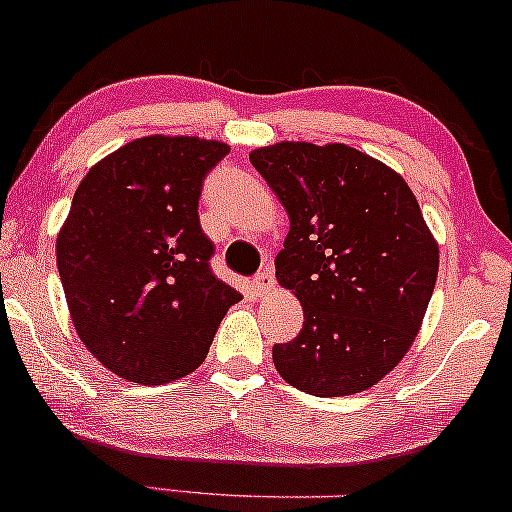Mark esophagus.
Returning <instances> with one entry per match:
<instances>
[{
    "mask_svg": "<svg viewBox=\"0 0 512 512\" xmlns=\"http://www.w3.org/2000/svg\"><path fill=\"white\" fill-rule=\"evenodd\" d=\"M274 274L272 269H262V272L255 274V279H252V286H255L257 293H269L274 289Z\"/></svg>",
    "mask_w": 512,
    "mask_h": 512,
    "instance_id": "obj_1",
    "label": "esophagus"
}]
</instances>
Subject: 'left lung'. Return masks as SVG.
Instances as JSON below:
<instances>
[{"label": "left lung", "mask_w": 512, "mask_h": 512, "mask_svg": "<svg viewBox=\"0 0 512 512\" xmlns=\"http://www.w3.org/2000/svg\"><path fill=\"white\" fill-rule=\"evenodd\" d=\"M289 214L276 281L303 330L274 344L281 378L317 397L368 390L402 361L424 322L438 243L399 173L346 144L281 142L250 154Z\"/></svg>", "instance_id": "1"}]
</instances>
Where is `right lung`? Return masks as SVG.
<instances>
[{"label": "right lung", "instance_id": "add662e5", "mask_svg": "<svg viewBox=\"0 0 512 512\" xmlns=\"http://www.w3.org/2000/svg\"><path fill=\"white\" fill-rule=\"evenodd\" d=\"M228 146L197 137L134 139L76 187L57 269L81 342L142 385L192 373L240 293L216 279L199 195Z\"/></svg>", "mask_w": 512, "mask_h": 512}]
</instances>
